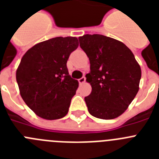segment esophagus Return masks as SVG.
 <instances>
[{
    "label": "esophagus",
    "mask_w": 159,
    "mask_h": 159,
    "mask_svg": "<svg viewBox=\"0 0 159 159\" xmlns=\"http://www.w3.org/2000/svg\"><path fill=\"white\" fill-rule=\"evenodd\" d=\"M85 80H86V78H85V76H83L81 77L80 79H79L78 81H79V84H84V82H85Z\"/></svg>",
    "instance_id": "1"
}]
</instances>
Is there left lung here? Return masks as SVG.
I'll return each mask as SVG.
<instances>
[{"label":"left lung","mask_w":159,"mask_h":159,"mask_svg":"<svg viewBox=\"0 0 159 159\" xmlns=\"http://www.w3.org/2000/svg\"><path fill=\"white\" fill-rule=\"evenodd\" d=\"M90 60L86 80L92 92L84 98L88 111L98 119H112L127 110L139 92L141 68L124 43L99 34L79 38Z\"/></svg>","instance_id":"1"}]
</instances>
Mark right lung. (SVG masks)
I'll return each mask as SVG.
<instances>
[{"mask_svg":"<svg viewBox=\"0 0 159 159\" xmlns=\"http://www.w3.org/2000/svg\"><path fill=\"white\" fill-rule=\"evenodd\" d=\"M76 37H55L24 55L16 70L20 93L31 110L43 119L64 117L79 86L69 75L67 61L78 48Z\"/></svg>","mask_w":159,"mask_h":159,"instance_id":"obj_1","label":"right lung"}]
</instances>
